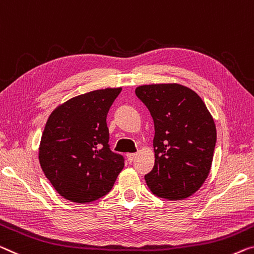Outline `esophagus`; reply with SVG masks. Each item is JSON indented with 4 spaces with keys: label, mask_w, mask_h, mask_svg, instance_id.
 <instances>
[{
    "label": "esophagus",
    "mask_w": 254,
    "mask_h": 254,
    "mask_svg": "<svg viewBox=\"0 0 254 254\" xmlns=\"http://www.w3.org/2000/svg\"><path fill=\"white\" fill-rule=\"evenodd\" d=\"M135 156H137V154H135V153H128V154H127V157L128 162H132V161H133Z\"/></svg>",
    "instance_id": "34e87169"
}]
</instances>
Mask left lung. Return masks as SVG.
<instances>
[{
  "mask_svg": "<svg viewBox=\"0 0 254 254\" xmlns=\"http://www.w3.org/2000/svg\"><path fill=\"white\" fill-rule=\"evenodd\" d=\"M135 94L154 121L155 164L145 176L153 194L169 200L187 198L209 176L217 130L197 93L178 83L145 84Z\"/></svg>",
  "mask_w": 254,
  "mask_h": 254,
  "instance_id": "1",
  "label": "left lung"
}]
</instances>
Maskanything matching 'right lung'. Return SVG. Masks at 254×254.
<instances>
[{"label": "right lung", "mask_w": 254, "mask_h": 254, "mask_svg": "<svg viewBox=\"0 0 254 254\" xmlns=\"http://www.w3.org/2000/svg\"><path fill=\"white\" fill-rule=\"evenodd\" d=\"M122 88L94 90L52 111L39 147L45 177L60 196L90 203L114 186L124 158L109 149L107 113Z\"/></svg>", "instance_id": "add662e5"}]
</instances>
